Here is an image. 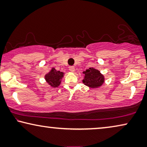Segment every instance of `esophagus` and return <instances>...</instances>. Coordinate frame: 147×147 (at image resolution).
<instances>
[{
    "label": "esophagus",
    "instance_id": "esophagus-1",
    "mask_svg": "<svg viewBox=\"0 0 147 147\" xmlns=\"http://www.w3.org/2000/svg\"><path fill=\"white\" fill-rule=\"evenodd\" d=\"M69 71L71 72H74V71H75V68H74V67L73 66H70L69 67Z\"/></svg>",
    "mask_w": 147,
    "mask_h": 147
}]
</instances>
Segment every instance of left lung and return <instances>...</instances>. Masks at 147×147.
Returning a JSON list of instances; mask_svg holds the SVG:
<instances>
[{
	"label": "left lung",
	"mask_w": 147,
	"mask_h": 147,
	"mask_svg": "<svg viewBox=\"0 0 147 147\" xmlns=\"http://www.w3.org/2000/svg\"><path fill=\"white\" fill-rule=\"evenodd\" d=\"M84 74L82 82L92 88L101 86L104 82V76L98 70L94 68H89L82 73Z\"/></svg>",
	"instance_id": "left-lung-1"
}]
</instances>
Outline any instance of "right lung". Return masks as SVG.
Segmentation results:
<instances>
[{"label":"right lung","instance_id":"add662e5","mask_svg":"<svg viewBox=\"0 0 147 147\" xmlns=\"http://www.w3.org/2000/svg\"><path fill=\"white\" fill-rule=\"evenodd\" d=\"M63 76H64V73L57 71L55 68H52L51 71L45 74V79L51 87L57 88L60 85L61 79Z\"/></svg>","mask_w":147,"mask_h":147}]
</instances>
